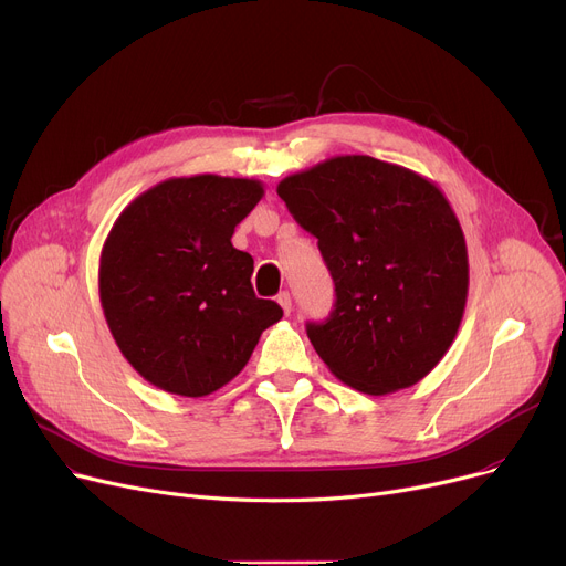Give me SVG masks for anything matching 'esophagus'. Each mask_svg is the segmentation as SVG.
<instances>
[{
    "mask_svg": "<svg viewBox=\"0 0 566 566\" xmlns=\"http://www.w3.org/2000/svg\"><path fill=\"white\" fill-rule=\"evenodd\" d=\"M276 302H279V306L283 308V313L290 315V311H292V296H290V292H281V294L276 296Z\"/></svg>",
    "mask_w": 566,
    "mask_h": 566,
    "instance_id": "obj_1",
    "label": "esophagus"
}]
</instances>
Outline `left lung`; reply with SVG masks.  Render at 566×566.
Wrapping results in <instances>:
<instances>
[{
    "mask_svg": "<svg viewBox=\"0 0 566 566\" xmlns=\"http://www.w3.org/2000/svg\"><path fill=\"white\" fill-rule=\"evenodd\" d=\"M336 283L308 338L343 384L386 395L418 384L450 349L469 296V251L443 191L405 166L331 157L276 187Z\"/></svg>",
    "mask_w": 566,
    "mask_h": 566,
    "instance_id": "left-lung-1",
    "label": "left lung"
}]
</instances>
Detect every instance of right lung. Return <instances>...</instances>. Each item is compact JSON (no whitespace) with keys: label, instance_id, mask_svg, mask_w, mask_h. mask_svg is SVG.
Here are the masks:
<instances>
[{"label":"right lung","instance_id":"obj_1","mask_svg":"<svg viewBox=\"0 0 566 566\" xmlns=\"http://www.w3.org/2000/svg\"><path fill=\"white\" fill-rule=\"evenodd\" d=\"M262 196L249 178H169L112 226L99 304L120 354L153 386L182 397L219 390L283 317L276 302L255 296L253 258L230 242Z\"/></svg>","mask_w":566,"mask_h":566}]
</instances>
